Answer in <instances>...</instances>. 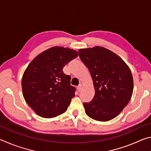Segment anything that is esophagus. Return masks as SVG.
<instances>
[{"mask_svg":"<svg viewBox=\"0 0 151 151\" xmlns=\"http://www.w3.org/2000/svg\"><path fill=\"white\" fill-rule=\"evenodd\" d=\"M82 87H83V86H82L81 84H80V85L77 86V90L80 92L82 90Z\"/></svg>","mask_w":151,"mask_h":151,"instance_id":"1","label":"esophagus"}]
</instances>
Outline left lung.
Segmentation results:
<instances>
[{"mask_svg":"<svg viewBox=\"0 0 151 151\" xmlns=\"http://www.w3.org/2000/svg\"><path fill=\"white\" fill-rule=\"evenodd\" d=\"M79 57L88 68L95 91L85 112L95 121H109L121 113L133 92L131 69L122 58L102 47L81 48Z\"/></svg>","mask_w":151,"mask_h":151,"instance_id":"left-lung-1","label":"left lung"}]
</instances>
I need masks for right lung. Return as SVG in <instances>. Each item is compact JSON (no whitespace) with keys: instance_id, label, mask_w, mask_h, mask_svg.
I'll return each instance as SVG.
<instances>
[{"instance_id":"obj_1","label":"right lung","mask_w":151,"mask_h":151,"mask_svg":"<svg viewBox=\"0 0 151 151\" xmlns=\"http://www.w3.org/2000/svg\"><path fill=\"white\" fill-rule=\"evenodd\" d=\"M78 55L75 50L56 46L40 53L28 65L22 78V94L39 116L53 118L67 110L75 88L63 68Z\"/></svg>"}]
</instances>
